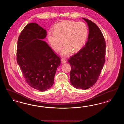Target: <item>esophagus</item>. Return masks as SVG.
<instances>
[{"label": "esophagus", "instance_id": "34e87169", "mask_svg": "<svg viewBox=\"0 0 124 124\" xmlns=\"http://www.w3.org/2000/svg\"><path fill=\"white\" fill-rule=\"evenodd\" d=\"M61 63L62 64H64V63H66V59H61Z\"/></svg>", "mask_w": 124, "mask_h": 124}]
</instances>
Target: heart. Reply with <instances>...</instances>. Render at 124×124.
<instances>
[{
	"mask_svg": "<svg viewBox=\"0 0 124 124\" xmlns=\"http://www.w3.org/2000/svg\"><path fill=\"white\" fill-rule=\"evenodd\" d=\"M88 34V28L84 22L65 20L55 24L54 31L47 33V40L53 50L58 52L61 48L60 40H63L65 46L60 54L62 56H68L73 50L76 52L83 46Z\"/></svg>",
	"mask_w": 124,
	"mask_h": 124,
	"instance_id": "heart-1",
	"label": "heart"
}]
</instances>
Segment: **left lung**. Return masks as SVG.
<instances>
[{
    "mask_svg": "<svg viewBox=\"0 0 124 124\" xmlns=\"http://www.w3.org/2000/svg\"><path fill=\"white\" fill-rule=\"evenodd\" d=\"M88 26V40L78 53L71 56V85L77 89L86 90L98 80L105 62L106 42L100 28L92 21L82 18Z\"/></svg>",
    "mask_w": 124,
    "mask_h": 124,
    "instance_id": "obj_1",
    "label": "left lung"
}]
</instances>
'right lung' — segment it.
<instances>
[{"mask_svg": "<svg viewBox=\"0 0 124 124\" xmlns=\"http://www.w3.org/2000/svg\"><path fill=\"white\" fill-rule=\"evenodd\" d=\"M47 31L35 23L28 24L18 37L17 60L30 86L44 91L50 88L60 59L46 42Z\"/></svg>", "mask_w": 124, "mask_h": 124, "instance_id": "add662e5", "label": "right lung"}]
</instances>
